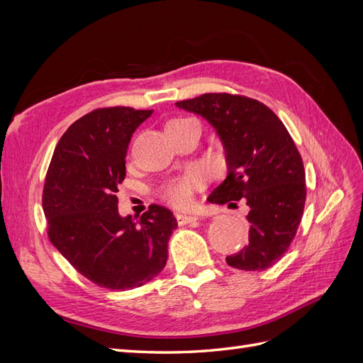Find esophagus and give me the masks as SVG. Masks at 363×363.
Returning <instances> with one entry per match:
<instances>
[{
  "label": "esophagus",
  "instance_id": "1",
  "mask_svg": "<svg viewBox=\"0 0 363 363\" xmlns=\"http://www.w3.org/2000/svg\"><path fill=\"white\" fill-rule=\"evenodd\" d=\"M175 219H177L179 225H186V224H191V223H195L196 216H192V215H183V213H175Z\"/></svg>",
  "mask_w": 363,
  "mask_h": 363
}]
</instances>
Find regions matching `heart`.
<instances>
[{
  "mask_svg": "<svg viewBox=\"0 0 363 363\" xmlns=\"http://www.w3.org/2000/svg\"><path fill=\"white\" fill-rule=\"evenodd\" d=\"M195 121L194 118H174L167 124L168 127H179L186 123ZM206 172L201 168H192L186 174L175 177L169 182L164 183L160 189V195L164 201L175 207H184L188 206L192 200V195L196 189H200L206 183Z\"/></svg>",
  "mask_w": 363,
  "mask_h": 363,
  "instance_id": "obj_1",
  "label": "heart"
}]
</instances>
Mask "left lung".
Instances as JSON below:
<instances>
[{
    "instance_id": "left-lung-1",
    "label": "left lung",
    "mask_w": 363,
    "mask_h": 363,
    "mask_svg": "<svg viewBox=\"0 0 363 363\" xmlns=\"http://www.w3.org/2000/svg\"><path fill=\"white\" fill-rule=\"evenodd\" d=\"M175 106L201 115L223 140L228 174L207 200L244 199L250 207L248 245L225 262L242 271L276 265L296 235L307 195L303 159L289 131L268 106L244 95L203 94Z\"/></svg>"
}]
</instances>
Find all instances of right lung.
Returning <instances> with one entry per match:
<instances>
[{"instance_id":"add662e5","label":"right lung","mask_w":363,"mask_h":363,"mask_svg":"<svg viewBox=\"0 0 363 363\" xmlns=\"http://www.w3.org/2000/svg\"><path fill=\"white\" fill-rule=\"evenodd\" d=\"M151 113L116 106L77 119L54 150L43 184L51 244L82 276L111 291L155 279L167 265L168 240L177 228L172 212L159 204L139 219L118 213L130 139Z\"/></svg>"}]
</instances>
